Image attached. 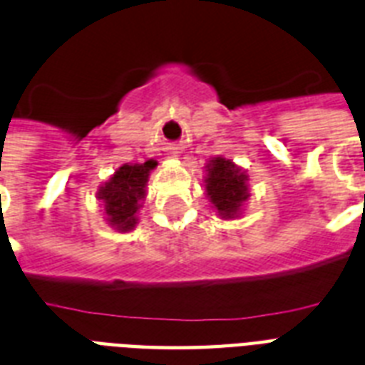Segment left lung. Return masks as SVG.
Masks as SVG:
<instances>
[{
    "mask_svg": "<svg viewBox=\"0 0 365 365\" xmlns=\"http://www.w3.org/2000/svg\"><path fill=\"white\" fill-rule=\"evenodd\" d=\"M206 168H208V176L204 183H206V195L210 202L215 206L221 217H238L240 208L250 198L245 173H242L230 159L223 157L212 159Z\"/></svg>",
    "mask_w": 365,
    "mask_h": 365,
    "instance_id": "obj_1",
    "label": "left lung"
}]
</instances>
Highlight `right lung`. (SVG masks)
<instances>
[{"label": "right lung", "instance_id": "add662e5", "mask_svg": "<svg viewBox=\"0 0 365 365\" xmlns=\"http://www.w3.org/2000/svg\"><path fill=\"white\" fill-rule=\"evenodd\" d=\"M155 165L153 159L142 165H123L99 189L97 195L105 204L106 221L115 230L129 232L135 229L136 212L140 208V200L146 197L144 187Z\"/></svg>", "mask_w": 365, "mask_h": 365}]
</instances>
